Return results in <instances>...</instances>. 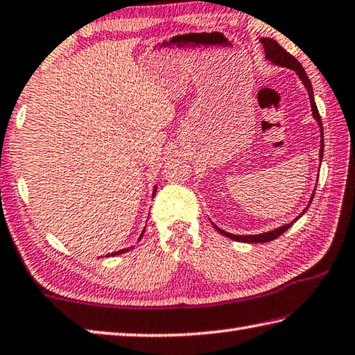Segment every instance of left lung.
Returning <instances> with one entry per match:
<instances>
[{"label":"left lung","instance_id":"1","mask_svg":"<svg viewBox=\"0 0 355 355\" xmlns=\"http://www.w3.org/2000/svg\"><path fill=\"white\" fill-rule=\"evenodd\" d=\"M261 43L263 46V51H266V59L270 60L272 63H275V65L278 67H282V68H288V69H293L296 71V74L300 76V79L302 80V83H304V87L307 89L309 93V99H311V105H312V114L313 118L317 119L318 125H320V132H321V149H320V161L323 159V150H324V143H323V122H321V118H320V113H318V108H317V104H315V98H313V92H312V83L311 80H309V77L306 74L304 68L301 67V63L295 59V57L292 54H288L287 51L279 46L278 42L273 40V38H261ZM313 198V194L311 197V202ZM311 202H309L307 208L311 206ZM307 208L302 211V214L307 211ZM301 214V216H302ZM298 216V217H301ZM298 217L295 218L293 222H290L287 225H282V227L276 228L273 231H268V233H262V234H254V236H237V234H231V233H227V231L220 230L218 227H216L214 223H212V227H214L218 233L230 237V239L233 241H237V242H248V243H261V242H270V241H275L276 237H279L282 233H286V231L292 227V225L298 220Z\"/></svg>","mask_w":355,"mask_h":355}]
</instances>
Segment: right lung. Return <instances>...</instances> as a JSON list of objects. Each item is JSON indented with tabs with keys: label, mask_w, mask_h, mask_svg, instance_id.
Listing matches in <instances>:
<instances>
[{
	"label": "right lung",
	"mask_w": 355,
	"mask_h": 355,
	"mask_svg": "<svg viewBox=\"0 0 355 355\" xmlns=\"http://www.w3.org/2000/svg\"><path fill=\"white\" fill-rule=\"evenodd\" d=\"M155 191H157V188H155ZM153 196H155V192H153ZM141 237H143V234L139 236V239ZM125 251H128V248H125V250H119V251H114V253H112V254H107V256H116V254H122V253H125Z\"/></svg>",
	"instance_id": "obj_1"
}]
</instances>
